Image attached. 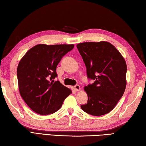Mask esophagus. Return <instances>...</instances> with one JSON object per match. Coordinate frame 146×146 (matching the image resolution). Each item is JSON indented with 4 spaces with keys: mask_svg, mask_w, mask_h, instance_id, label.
<instances>
[{
    "mask_svg": "<svg viewBox=\"0 0 146 146\" xmlns=\"http://www.w3.org/2000/svg\"><path fill=\"white\" fill-rule=\"evenodd\" d=\"M74 90L76 91H80V85H76L74 86Z\"/></svg>",
    "mask_w": 146,
    "mask_h": 146,
    "instance_id": "1",
    "label": "esophagus"
}]
</instances>
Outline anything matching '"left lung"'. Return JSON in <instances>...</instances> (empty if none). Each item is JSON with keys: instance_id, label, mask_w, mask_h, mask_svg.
I'll list each match as a JSON object with an SVG mask.
<instances>
[{"instance_id": "8db88e82", "label": "left lung", "mask_w": 146, "mask_h": 146, "mask_svg": "<svg viewBox=\"0 0 146 146\" xmlns=\"http://www.w3.org/2000/svg\"><path fill=\"white\" fill-rule=\"evenodd\" d=\"M86 67L88 78L95 80L84 87L88 96L83 110L94 116L107 114L117 105L126 87L127 65L123 56L105 41L76 45Z\"/></svg>"}]
</instances>
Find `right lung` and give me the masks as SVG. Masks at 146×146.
I'll return each mask as SVG.
<instances>
[{
    "instance_id": "obj_1",
    "label": "right lung",
    "mask_w": 146,
    "mask_h": 146,
    "mask_svg": "<svg viewBox=\"0 0 146 146\" xmlns=\"http://www.w3.org/2000/svg\"><path fill=\"white\" fill-rule=\"evenodd\" d=\"M74 47V44H38L20 60L17 71L19 92L35 113L42 115L55 113L72 94L70 88L54 79L61 58Z\"/></svg>"
}]
</instances>
